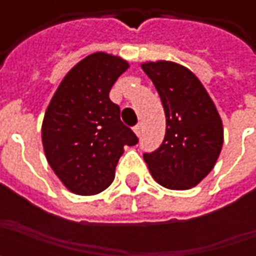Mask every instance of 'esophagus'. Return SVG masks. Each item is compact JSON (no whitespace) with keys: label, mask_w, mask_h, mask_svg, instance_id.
I'll use <instances>...</instances> for the list:
<instances>
[{"label":"esophagus","mask_w":256,"mask_h":256,"mask_svg":"<svg viewBox=\"0 0 256 256\" xmlns=\"http://www.w3.org/2000/svg\"><path fill=\"white\" fill-rule=\"evenodd\" d=\"M141 132H142V126H141V124H137V126L134 128V133H136L137 137H140V136H141Z\"/></svg>","instance_id":"obj_1"}]
</instances>
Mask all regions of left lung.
<instances>
[{
	"mask_svg": "<svg viewBox=\"0 0 256 256\" xmlns=\"http://www.w3.org/2000/svg\"><path fill=\"white\" fill-rule=\"evenodd\" d=\"M141 68L155 84L166 115V136L144 160L156 182L186 190L207 177L220 158L224 126L214 101L189 68L166 60Z\"/></svg>",
	"mask_w": 256,
	"mask_h": 256,
	"instance_id": "8db88e82",
	"label": "left lung"
}]
</instances>
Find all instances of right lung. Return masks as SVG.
I'll return each mask as SVG.
<instances>
[{"label": "right lung", "instance_id": "obj_1", "mask_svg": "<svg viewBox=\"0 0 256 256\" xmlns=\"http://www.w3.org/2000/svg\"><path fill=\"white\" fill-rule=\"evenodd\" d=\"M128 67L119 56L92 53L68 71L45 111L46 160L75 194L92 196L108 188L124 145L138 142L110 100V90Z\"/></svg>", "mask_w": 256, "mask_h": 256}]
</instances>
